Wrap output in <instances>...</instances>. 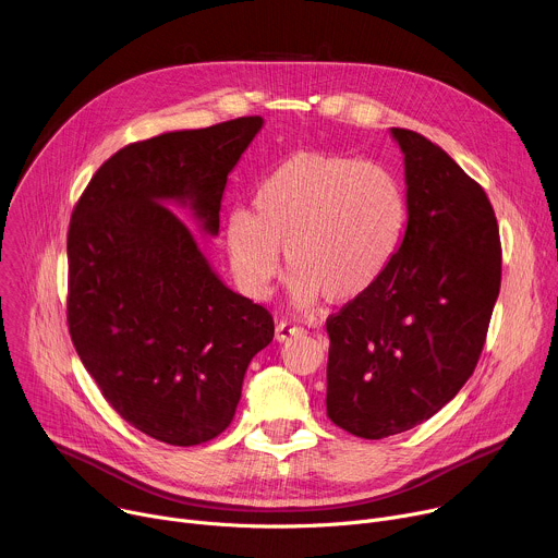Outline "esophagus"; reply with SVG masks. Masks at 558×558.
Instances as JSON below:
<instances>
[{
	"label": "esophagus",
	"instance_id": "1",
	"mask_svg": "<svg viewBox=\"0 0 558 558\" xmlns=\"http://www.w3.org/2000/svg\"><path fill=\"white\" fill-rule=\"evenodd\" d=\"M300 333H304V329L298 327V325H293V323H289V320H280V323L276 325V340H278V342H284V340H289L291 336H300Z\"/></svg>",
	"mask_w": 558,
	"mask_h": 558
}]
</instances>
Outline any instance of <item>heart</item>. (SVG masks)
<instances>
[{
    "label": "heart",
    "mask_w": 558,
    "mask_h": 558,
    "mask_svg": "<svg viewBox=\"0 0 558 558\" xmlns=\"http://www.w3.org/2000/svg\"><path fill=\"white\" fill-rule=\"evenodd\" d=\"M409 225L407 190L390 168L329 151H295L256 187L254 211L233 207L222 238L231 274L265 298L284 247L289 295L353 302L390 269Z\"/></svg>",
    "instance_id": "obj_1"
}]
</instances>
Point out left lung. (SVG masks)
I'll list each match as a JSON object with an SVG mask.
<instances>
[{"mask_svg":"<svg viewBox=\"0 0 558 558\" xmlns=\"http://www.w3.org/2000/svg\"><path fill=\"white\" fill-rule=\"evenodd\" d=\"M404 151L409 225L386 276L329 315L327 415L362 439L411 430L472 375L501 287V241L484 187L426 136Z\"/></svg>","mask_w":558,"mask_h":558,"instance_id":"1","label":"left lung"}]
</instances>
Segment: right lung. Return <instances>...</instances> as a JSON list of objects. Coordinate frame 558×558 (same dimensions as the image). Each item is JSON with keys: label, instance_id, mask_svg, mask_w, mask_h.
Instances as JSON below:
<instances>
[{"label": "right lung", "instance_id": "right-lung-1", "mask_svg": "<svg viewBox=\"0 0 558 558\" xmlns=\"http://www.w3.org/2000/svg\"><path fill=\"white\" fill-rule=\"evenodd\" d=\"M263 128L241 117L130 143L97 170L68 229V331L106 402L170 446L218 437L252 357L274 340L263 304L227 289L174 214L220 227L227 174Z\"/></svg>", "mask_w": 558, "mask_h": 558}]
</instances>
